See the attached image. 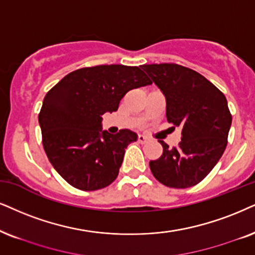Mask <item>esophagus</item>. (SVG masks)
I'll use <instances>...</instances> for the list:
<instances>
[{
    "mask_svg": "<svg viewBox=\"0 0 255 255\" xmlns=\"http://www.w3.org/2000/svg\"><path fill=\"white\" fill-rule=\"evenodd\" d=\"M148 140H149V138H148L147 136H144V135H138L137 136V141L140 143H146V142H148Z\"/></svg>",
    "mask_w": 255,
    "mask_h": 255,
    "instance_id": "obj_1",
    "label": "esophagus"
}]
</instances>
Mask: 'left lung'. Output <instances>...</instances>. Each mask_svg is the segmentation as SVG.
Here are the masks:
<instances>
[{
    "label": "left lung",
    "instance_id": "left-lung-1",
    "mask_svg": "<svg viewBox=\"0 0 255 255\" xmlns=\"http://www.w3.org/2000/svg\"><path fill=\"white\" fill-rule=\"evenodd\" d=\"M166 98V117L181 128L178 147L160 141L163 153L151 160L154 178L170 188H188L214 168L227 146L232 114L227 100L195 70L176 63L143 64Z\"/></svg>",
    "mask_w": 255,
    "mask_h": 255
}]
</instances>
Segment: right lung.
I'll list each match as a JSON object with an SVG mask.
<instances>
[{"label": "right lung", "mask_w": 255, "mask_h": 255, "mask_svg": "<svg viewBox=\"0 0 255 255\" xmlns=\"http://www.w3.org/2000/svg\"><path fill=\"white\" fill-rule=\"evenodd\" d=\"M151 85L138 67L102 64L74 70L47 93L38 114L42 143L56 172L81 191H98L117 179L129 129H101L102 115L117 112L131 89Z\"/></svg>", "instance_id": "right-lung-1"}]
</instances>
